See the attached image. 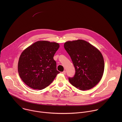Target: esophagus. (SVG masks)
<instances>
[{
  "instance_id": "34e87169",
  "label": "esophagus",
  "mask_w": 122,
  "mask_h": 122,
  "mask_svg": "<svg viewBox=\"0 0 122 122\" xmlns=\"http://www.w3.org/2000/svg\"><path fill=\"white\" fill-rule=\"evenodd\" d=\"M62 73V74H63L64 75H65V74H66V71H63Z\"/></svg>"
}]
</instances>
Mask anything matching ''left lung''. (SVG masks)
I'll return each instance as SVG.
<instances>
[{
    "label": "left lung",
    "mask_w": 122,
    "mask_h": 122,
    "mask_svg": "<svg viewBox=\"0 0 122 122\" xmlns=\"http://www.w3.org/2000/svg\"><path fill=\"white\" fill-rule=\"evenodd\" d=\"M64 48L71 56L75 69L70 83L81 90H89L101 80L104 71V61L100 51L82 40L67 41Z\"/></svg>",
    "instance_id": "left-lung-1"
}]
</instances>
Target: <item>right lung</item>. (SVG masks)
I'll return each mask as SVG.
<instances>
[{
  "label": "right lung",
  "instance_id": "add662e5",
  "mask_svg": "<svg viewBox=\"0 0 122 122\" xmlns=\"http://www.w3.org/2000/svg\"><path fill=\"white\" fill-rule=\"evenodd\" d=\"M60 46L55 42L40 41L31 44L21 53L18 63L19 75L30 88L42 90L60 73L54 56Z\"/></svg>",
  "mask_w": 122,
  "mask_h": 122
}]
</instances>
